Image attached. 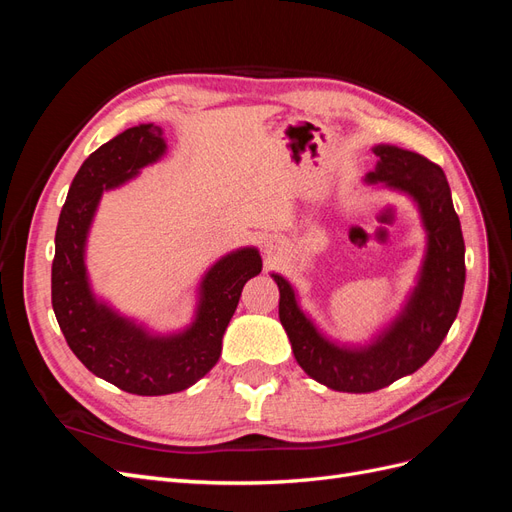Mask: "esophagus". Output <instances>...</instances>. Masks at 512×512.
<instances>
[{"label": "esophagus", "mask_w": 512, "mask_h": 512, "mask_svg": "<svg viewBox=\"0 0 512 512\" xmlns=\"http://www.w3.org/2000/svg\"><path fill=\"white\" fill-rule=\"evenodd\" d=\"M273 247H277L273 241H267V250H273Z\"/></svg>", "instance_id": "1"}]
</instances>
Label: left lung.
I'll return each mask as SVG.
<instances>
[{
  "label": "left lung",
  "mask_w": 512,
  "mask_h": 512,
  "mask_svg": "<svg viewBox=\"0 0 512 512\" xmlns=\"http://www.w3.org/2000/svg\"><path fill=\"white\" fill-rule=\"evenodd\" d=\"M376 168L365 183L408 196L425 230V256L397 316L365 344H342L324 333L299 303L284 275L271 273L280 288V322L294 359L309 378L344 393H371L414 374L436 352L457 318L466 284V245L444 170L395 145H376Z\"/></svg>",
  "instance_id": "8db88e82"
}]
</instances>
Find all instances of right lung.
<instances>
[{
    "instance_id": "right-lung-1",
    "label": "right lung",
    "mask_w": 512,
    "mask_h": 512,
    "mask_svg": "<svg viewBox=\"0 0 512 512\" xmlns=\"http://www.w3.org/2000/svg\"><path fill=\"white\" fill-rule=\"evenodd\" d=\"M166 151L156 123H138L104 143L72 179L55 232L51 299L59 329L91 374L134 395L179 393L211 371L245 282L262 271L254 245L224 254L200 277L190 324L168 333L98 297L87 271V239L100 200L160 162Z\"/></svg>"
}]
</instances>
